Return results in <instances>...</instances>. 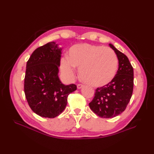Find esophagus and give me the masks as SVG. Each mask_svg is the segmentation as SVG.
Returning <instances> with one entry per match:
<instances>
[{
  "instance_id": "1",
  "label": "esophagus",
  "mask_w": 154,
  "mask_h": 154,
  "mask_svg": "<svg viewBox=\"0 0 154 154\" xmlns=\"http://www.w3.org/2000/svg\"><path fill=\"white\" fill-rule=\"evenodd\" d=\"M83 87H84V85H82V84H77V88L79 89H81V88H83Z\"/></svg>"
}]
</instances>
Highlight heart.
Instances as JSON below:
<instances>
[{"instance_id":"heart-1","label":"heart","mask_w":154,"mask_h":154,"mask_svg":"<svg viewBox=\"0 0 154 154\" xmlns=\"http://www.w3.org/2000/svg\"><path fill=\"white\" fill-rule=\"evenodd\" d=\"M61 66L68 79L73 78L76 67L79 68V75L85 83L100 87L106 85L115 77L118 58L110 48L87 44H78L69 49V57L61 59Z\"/></svg>"}]
</instances>
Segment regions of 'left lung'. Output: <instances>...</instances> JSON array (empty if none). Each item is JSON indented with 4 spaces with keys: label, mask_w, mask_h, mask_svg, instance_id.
Listing matches in <instances>:
<instances>
[{
    "label": "left lung",
    "mask_w": 154,
    "mask_h": 154,
    "mask_svg": "<svg viewBox=\"0 0 154 154\" xmlns=\"http://www.w3.org/2000/svg\"><path fill=\"white\" fill-rule=\"evenodd\" d=\"M109 45L117 55L119 69L110 83L97 88L89 104L93 112L103 119L114 118L125 110L134 88V71L128 58L113 45Z\"/></svg>",
    "instance_id": "8db88e82"
}]
</instances>
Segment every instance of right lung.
I'll return each mask as SVG.
<instances>
[{"label": "right lung", "instance_id": "obj_1", "mask_svg": "<svg viewBox=\"0 0 154 154\" xmlns=\"http://www.w3.org/2000/svg\"><path fill=\"white\" fill-rule=\"evenodd\" d=\"M61 48L55 42L38 48L26 63L24 93L29 106L38 115L53 119L63 112L75 84L65 85L58 77Z\"/></svg>", "mask_w": 154, "mask_h": 154}]
</instances>
